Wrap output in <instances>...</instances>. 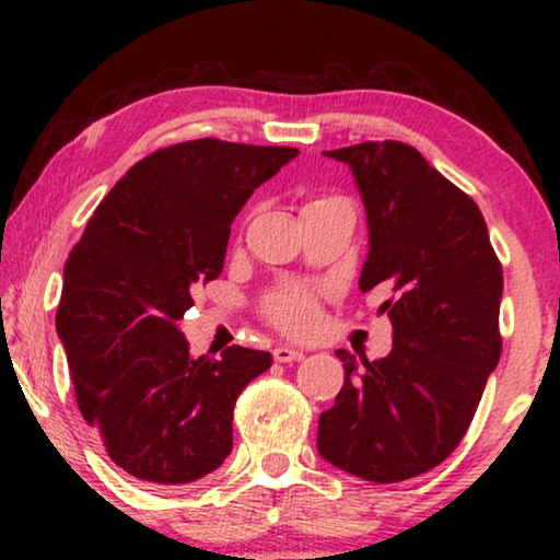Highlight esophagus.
<instances>
[{
    "mask_svg": "<svg viewBox=\"0 0 560 560\" xmlns=\"http://www.w3.org/2000/svg\"><path fill=\"white\" fill-rule=\"evenodd\" d=\"M272 357H275V362H280V364H293V362H301L303 351L293 349V347H275Z\"/></svg>",
    "mask_w": 560,
    "mask_h": 560,
    "instance_id": "1",
    "label": "esophagus"
}]
</instances>
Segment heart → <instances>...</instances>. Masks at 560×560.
I'll return each instance as SVG.
<instances>
[{"label": "heart", "mask_w": 560, "mask_h": 560, "mask_svg": "<svg viewBox=\"0 0 560 560\" xmlns=\"http://www.w3.org/2000/svg\"><path fill=\"white\" fill-rule=\"evenodd\" d=\"M318 201H331V198H318ZM267 313H270L275 324L288 328V331H305L313 324V316H316V305H313V298L305 290L290 288L270 298Z\"/></svg>", "instance_id": "1"}]
</instances>
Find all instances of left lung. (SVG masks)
<instances>
[{"label":"left lung","mask_w":560,"mask_h":560,"mask_svg":"<svg viewBox=\"0 0 560 560\" xmlns=\"http://www.w3.org/2000/svg\"><path fill=\"white\" fill-rule=\"evenodd\" d=\"M349 165L370 229L359 288L380 305L393 351L359 364L347 349L341 393L318 418V454L351 477L393 485L439 466L464 439L500 362L502 267L485 217L405 142L328 150Z\"/></svg>","instance_id":"obj_1"}]
</instances>
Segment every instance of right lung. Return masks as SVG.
Segmentation results:
<instances>
[{"label":"right lung","instance_id":"add662e5","mask_svg":"<svg viewBox=\"0 0 560 560\" xmlns=\"http://www.w3.org/2000/svg\"><path fill=\"white\" fill-rule=\"evenodd\" d=\"M295 155L211 137L152 152L98 203L66 259L56 328L75 400L137 479L190 485L232 454L236 397L272 354L194 357L180 318L198 282L224 270L236 213Z\"/></svg>","mask_w":560,"mask_h":560}]
</instances>
